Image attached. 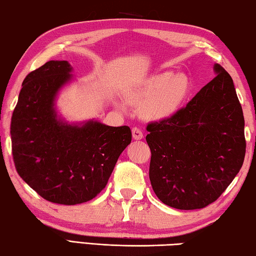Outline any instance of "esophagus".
Returning a JSON list of instances; mask_svg holds the SVG:
<instances>
[{"label":"esophagus","mask_w":256,"mask_h":256,"mask_svg":"<svg viewBox=\"0 0 256 256\" xmlns=\"http://www.w3.org/2000/svg\"><path fill=\"white\" fill-rule=\"evenodd\" d=\"M132 136L134 140H141L142 138H144V133L138 128H132Z\"/></svg>","instance_id":"obj_1"}]
</instances>
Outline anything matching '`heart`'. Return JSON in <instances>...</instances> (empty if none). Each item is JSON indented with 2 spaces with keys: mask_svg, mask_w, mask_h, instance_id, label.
I'll return each instance as SVG.
<instances>
[{
  "mask_svg": "<svg viewBox=\"0 0 256 256\" xmlns=\"http://www.w3.org/2000/svg\"><path fill=\"white\" fill-rule=\"evenodd\" d=\"M190 92V80L183 73L162 72L146 78L128 98L140 104L142 118L152 120L170 118L180 110Z\"/></svg>",
  "mask_w": 256,
  "mask_h": 256,
  "instance_id": "obj_1",
  "label": "heart"
}]
</instances>
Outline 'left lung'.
Returning <instances> with one entry per match:
<instances>
[{"mask_svg":"<svg viewBox=\"0 0 256 256\" xmlns=\"http://www.w3.org/2000/svg\"><path fill=\"white\" fill-rule=\"evenodd\" d=\"M214 76L170 118L149 123V177L164 204L202 209L224 192L244 162V115L232 76Z\"/></svg>","mask_w":256,"mask_h":256,"instance_id":"obj_1","label":"left lung"}]
</instances>
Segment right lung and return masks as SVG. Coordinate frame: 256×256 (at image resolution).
Here are the masks:
<instances>
[{
  "label": "right lung",
  "mask_w": 256,
  "mask_h": 256,
  "mask_svg": "<svg viewBox=\"0 0 256 256\" xmlns=\"http://www.w3.org/2000/svg\"><path fill=\"white\" fill-rule=\"evenodd\" d=\"M68 60H50L24 78L11 118L12 154L21 178L45 200L74 206L105 188L116 162L131 144L128 126L58 118L54 102L71 80Z\"/></svg>",
  "instance_id": "1"
}]
</instances>
